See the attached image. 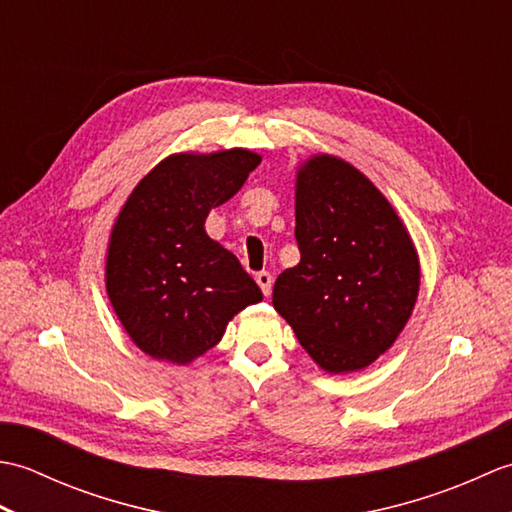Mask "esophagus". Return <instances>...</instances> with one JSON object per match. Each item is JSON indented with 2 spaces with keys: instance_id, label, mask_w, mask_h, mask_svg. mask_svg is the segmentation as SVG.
<instances>
[{
  "instance_id": "1",
  "label": "esophagus",
  "mask_w": 512,
  "mask_h": 512,
  "mask_svg": "<svg viewBox=\"0 0 512 512\" xmlns=\"http://www.w3.org/2000/svg\"><path fill=\"white\" fill-rule=\"evenodd\" d=\"M255 281H257V286L262 288L264 295L268 297V295H270V290H273V275L266 273V270H262V273H257V275H255Z\"/></svg>"
}]
</instances>
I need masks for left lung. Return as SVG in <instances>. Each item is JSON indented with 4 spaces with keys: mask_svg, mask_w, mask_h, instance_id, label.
Returning <instances> with one entry per match:
<instances>
[{
    "mask_svg": "<svg viewBox=\"0 0 512 512\" xmlns=\"http://www.w3.org/2000/svg\"><path fill=\"white\" fill-rule=\"evenodd\" d=\"M301 262L275 281L273 306L328 374L372 365L405 328L420 259L405 222L350 162L317 154L297 169Z\"/></svg>",
    "mask_w": 512,
    "mask_h": 512,
    "instance_id": "obj_1",
    "label": "left lung"
}]
</instances>
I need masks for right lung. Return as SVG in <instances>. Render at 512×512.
Wrapping results in <instances>:
<instances>
[{
  "instance_id": "add662e5",
  "label": "right lung",
  "mask_w": 512,
  "mask_h": 512,
  "mask_svg": "<svg viewBox=\"0 0 512 512\" xmlns=\"http://www.w3.org/2000/svg\"><path fill=\"white\" fill-rule=\"evenodd\" d=\"M262 156L248 149L171 154L140 180L118 213L105 288L138 350L189 365L220 343L226 325L262 290L237 257L204 231Z\"/></svg>"
}]
</instances>
